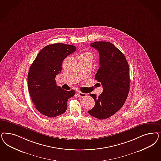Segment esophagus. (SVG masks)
Returning a JSON list of instances; mask_svg holds the SVG:
<instances>
[{"mask_svg": "<svg viewBox=\"0 0 161 161\" xmlns=\"http://www.w3.org/2000/svg\"><path fill=\"white\" fill-rule=\"evenodd\" d=\"M78 94L79 97H80V98H83V97H85L86 96V93H83L82 92H78Z\"/></svg>", "mask_w": 161, "mask_h": 161, "instance_id": "1", "label": "esophagus"}]
</instances>
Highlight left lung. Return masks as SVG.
Segmentation results:
<instances>
[{
  "mask_svg": "<svg viewBox=\"0 0 161 161\" xmlns=\"http://www.w3.org/2000/svg\"><path fill=\"white\" fill-rule=\"evenodd\" d=\"M91 47L99 54V68L95 79L101 82L103 92L98 97L91 94L95 106L89 114L98 119H108L124 105L130 89V72L124 54L113 44L107 42H94Z\"/></svg>",
  "mask_w": 161,
  "mask_h": 161,
  "instance_id": "8db88e82",
  "label": "left lung"
}]
</instances>
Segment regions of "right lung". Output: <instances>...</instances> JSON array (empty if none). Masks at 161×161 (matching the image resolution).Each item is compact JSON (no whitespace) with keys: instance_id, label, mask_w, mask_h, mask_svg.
I'll list each match as a JSON object with an SVG mask.
<instances>
[{"instance_id":"right-lung-1","label":"right lung","mask_w":161,"mask_h":161,"mask_svg":"<svg viewBox=\"0 0 161 161\" xmlns=\"http://www.w3.org/2000/svg\"><path fill=\"white\" fill-rule=\"evenodd\" d=\"M76 48L73 45L56 43L47 46L38 54L28 75V88L36 109L48 117L63 114L67 102L75 95L57 86L55 78L62 70L63 60Z\"/></svg>"}]
</instances>
